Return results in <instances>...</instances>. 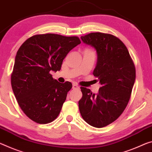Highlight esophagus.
Masks as SVG:
<instances>
[{
	"mask_svg": "<svg viewBox=\"0 0 152 152\" xmlns=\"http://www.w3.org/2000/svg\"><path fill=\"white\" fill-rule=\"evenodd\" d=\"M72 88L73 89H77V88H79V86L76 85V84H73L72 85Z\"/></svg>",
	"mask_w": 152,
	"mask_h": 152,
	"instance_id": "1",
	"label": "esophagus"
}]
</instances>
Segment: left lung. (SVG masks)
Masks as SVG:
<instances>
[{
  "mask_svg": "<svg viewBox=\"0 0 152 152\" xmlns=\"http://www.w3.org/2000/svg\"><path fill=\"white\" fill-rule=\"evenodd\" d=\"M80 38L96 50L93 75L102 86L96 95L80 87L83 97L78 102L79 110L88 124L102 128L115 121L126 108L135 80V67L126 47L114 36L94 32Z\"/></svg>",
  "mask_w": 152,
  "mask_h": 152,
  "instance_id": "8db88e82",
  "label": "left lung"
}]
</instances>
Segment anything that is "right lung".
Segmentation results:
<instances>
[{
	"instance_id": "1",
	"label": "right lung",
	"mask_w": 152,
	"mask_h": 152,
	"mask_svg": "<svg viewBox=\"0 0 152 152\" xmlns=\"http://www.w3.org/2000/svg\"><path fill=\"white\" fill-rule=\"evenodd\" d=\"M80 42L76 37L38 34L26 40L17 52L12 89L24 114L37 123H49L59 114L72 85L59 83L49 72L59 71L67 53Z\"/></svg>"
}]
</instances>
